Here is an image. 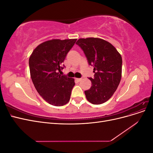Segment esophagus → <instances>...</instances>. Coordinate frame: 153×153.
<instances>
[{
  "label": "esophagus",
  "instance_id": "1",
  "mask_svg": "<svg viewBox=\"0 0 153 153\" xmlns=\"http://www.w3.org/2000/svg\"><path fill=\"white\" fill-rule=\"evenodd\" d=\"M76 80L77 81H78V82H80V81L82 80V78H76Z\"/></svg>",
  "mask_w": 153,
  "mask_h": 153
}]
</instances>
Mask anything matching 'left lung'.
Wrapping results in <instances>:
<instances>
[{"label": "left lung", "instance_id": "1", "mask_svg": "<svg viewBox=\"0 0 153 153\" xmlns=\"http://www.w3.org/2000/svg\"><path fill=\"white\" fill-rule=\"evenodd\" d=\"M76 44L83 50L89 65L94 67V78H89L92 86L84 91L86 98L94 105L103 103L112 97L121 81V55L102 39L81 38Z\"/></svg>", "mask_w": 153, "mask_h": 153}]
</instances>
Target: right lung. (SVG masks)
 Returning a JSON list of instances; mask_svg holds the SVG:
<instances>
[{"label": "right lung", "instance_id": "right-lung-1", "mask_svg": "<svg viewBox=\"0 0 153 153\" xmlns=\"http://www.w3.org/2000/svg\"><path fill=\"white\" fill-rule=\"evenodd\" d=\"M76 39H52L40 44L32 52L29 64L36 89L49 104L63 106L68 103L75 85L73 78L59 73L68 53Z\"/></svg>", "mask_w": 153, "mask_h": 153}]
</instances>
